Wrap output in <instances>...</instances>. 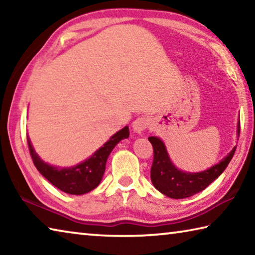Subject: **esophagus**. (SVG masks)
I'll list each match as a JSON object with an SVG mask.
<instances>
[{
    "label": "esophagus",
    "instance_id": "1",
    "mask_svg": "<svg viewBox=\"0 0 255 255\" xmlns=\"http://www.w3.org/2000/svg\"><path fill=\"white\" fill-rule=\"evenodd\" d=\"M150 125V120L147 117H139L132 123V130L137 133H141L147 129Z\"/></svg>",
    "mask_w": 255,
    "mask_h": 255
}]
</instances>
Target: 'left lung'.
<instances>
[{"label": "left lung", "mask_w": 255, "mask_h": 255, "mask_svg": "<svg viewBox=\"0 0 255 255\" xmlns=\"http://www.w3.org/2000/svg\"><path fill=\"white\" fill-rule=\"evenodd\" d=\"M241 124L239 122L237 133L240 136ZM148 140L153 146L154 159L150 169V180L159 192L173 199H183L191 197L205 190L208 185L221 175L234 156L236 146L227 156L210 169L204 172L190 173L176 169L171 162L163 141L158 137H149Z\"/></svg>", "instance_id": "left-lung-1"}]
</instances>
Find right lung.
Masks as SVG:
<instances>
[{
    "label": "right lung",
    "mask_w": 255,
    "mask_h": 255,
    "mask_svg": "<svg viewBox=\"0 0 255 255\" xmlns=\"http://www.w3.org/2000/svg\"><path fill=\"white\" fill-rule=\"evenodd\" d=\"M128 137L129 128L126 126L116 132L91 157L72 167H56L45 163L34 152L29 137H27V140L33 164L40 174L62 191L79 196L92 191L100 184L111 150L120 140Z\"/></svg>",
    "instance_id": "obj_1"
}]
</instances>
